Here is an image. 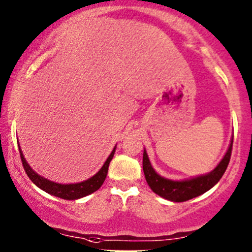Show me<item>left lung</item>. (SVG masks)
Here are the masks:
<instances>
[{"label": "left lung", "mask_w": 252, "mask_h": 252, "mask_svg": "<svg viewBox=\"0 0 252 252\" xmlns=\"http://www.w3.org/2000/svg\"><path fill=\"white\" fill-rule=\"evenodd\" d=\"M232 146L233 139L230 140L229 146H228V150L224 156H223V158L220 159V163L210 173L197 175V177L184 180H172L159 175L152 167L146 150H144L142 169H144L145 179H146L147 184L151 188L152 191L163 197V199L173 202L188 201V200L194 199V197L200 196L204 192L208 191L211 188H213L220 182V179L224 174L225 169H227L228 163H229L230 155H232Z\"/></svg>", "instance_id": "1"}]
</instances>
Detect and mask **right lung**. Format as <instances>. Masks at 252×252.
<instances>
[{
    "mask_svg": "<svg viewBox=\"0 0 252 252\" xmlns=\"http://www.w3.org/2000/svg\"><path fill=\"white\" fill-rule=\"evenodd\" d=\"M116 146L112 150L111 155L107 157L106 162L103 163V166L101 167L100 171L97 172L95 175H93L89 179L84 180L80 183H74V184H61V183L52 182V180H48L46 178H44L42 175L37 174L32 167L29 166V163L27 162V159L24 158V155H23L22 149L19 146V154L20 158H22L23 167L25 169V173L28 174V177L30 178L32 183L36 185L37 188H40L41 190L46 191L47 194L53 195V196L61 197V199L64 200H78L81 199L84 196H88V195L93 194L94 191L98 190L101 188V185L105 182L106 177H107L108 172V166H110V162L113 158V155L116 152Z\"/></svg>",
    "mask_w": 252,
    "mask_h": 252,
    "instance_id": "obj_1",
    "label": "right lung"
}]
</instances>
